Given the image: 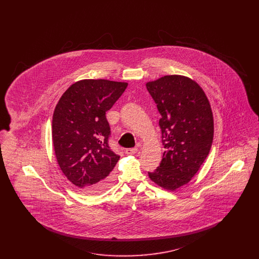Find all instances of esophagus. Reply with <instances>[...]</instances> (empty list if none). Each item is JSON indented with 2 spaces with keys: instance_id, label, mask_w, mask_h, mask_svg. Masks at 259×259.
Listing matches in <instances>:
<instances>
[{
  "instance_id": "34e87169",
  "label": "esophagus",
  "mask_w": 259,
  "mask_h": 259,
  "mask_svg": "<svg viewBox=\"0 0 259 259\" xmlns=\"http://www.w3.org/2000/svg\"><path fill=\"white\" fill-rule=\"evenodd\" d=\"M137 152H138V148H126L125 149V153L127 155H134Z\"/></svg>"
}]
</instances>
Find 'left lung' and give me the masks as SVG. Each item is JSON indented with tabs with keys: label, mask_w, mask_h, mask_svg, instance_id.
Listing matches in <instances>:
<instances>
[{
	"label": "left lung",
	"mask_w": 259,
	"mask_h": 259,
	"mask_svg": "<svg viewBox=\"0 0 259 259\" xmlns=\"http://www.w3.org/2000/svg\"><path fill=\"white\" fill-rule=\"evenodd\" d=\"M146 85L160 112L162 144L167 149L148 177L175 191L192 180L209 154L213 139L210 104L202 87L185 75H164Z\"/></svg>",
	"instance_id": "1"
}]
</instances>
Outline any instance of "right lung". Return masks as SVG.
<instances>
[{"label":"right lung","mask_w":259,"mask_h":259,"mask_svg":"<svg viewBox=\"0 0 259 259\" xmlns=\"http://www.w3.org/2000/svg\"><path fill=\"white\" fill-rule=\"evenodd\" d=\"M127 82L81 79L59 99L52 117V143L57 163L65 177L87 194L106 190L109 177L119 160L111 150L106 118Z\"/></svg>","instance_id":"obj_1"}]
</instances>
